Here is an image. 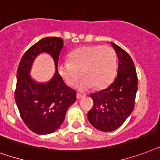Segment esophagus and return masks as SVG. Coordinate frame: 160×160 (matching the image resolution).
Instances as JSON below:
<instances>
[{"instance_id":"34e87169","label":"esophagus","mask_w":160,"mask_h":160,"mask_svg":"<svg viewBox=\"0 0 160 160\" xmlns=\"http://www.w3.org/2000/svg\"><path fill=\"white\" fill-rule=\"evenodd\" d=\"M84 96H85L84 94L79 93V92H78V93H77V98H78V99H81V98H82Z\"/></svg>"}]
</instances>
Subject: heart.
I'll list each match as a JSON object with an SVG mask.
<instances>
[{"mask_svg": "<svg viewBox=\"0 0 160 160\" xmlns=\"http://www.w3.org/2000/svg\"><path fill=\"white\" fill-rule=\"evenodd\" d=\"M69 61L61 62L58 72L69 86L78 85L80 91H86L95 86L102 88L109 83L117 68L114 50L108 46H89L78 48L69 55Z\"/></svg>", "mask_w": 160, "mask_h": 160, "instance_id": "1", "label": "heart"}]
</instances>
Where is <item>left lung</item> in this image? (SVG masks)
<instances>
[{
  "mask_svg": "<svg viewBox=\"0 0 160 160\" xmlns=\"http://www.w3.org/2000/svg\"><path fill=\"white\" fill-rule=\"evenodd\" d=\"M118 59V74L106 88L90 95L93 106L88 118L95 128L112 132L124 122L133 112L138 89V78L132 58L123 49L110 42Z\"/></svg>",
  "mask_w": 160,
  "mask_h": 160,
  "instance_id": "obj_1",
  "label": "left lung"
}]
</instances>
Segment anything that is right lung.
Wrapping results in <instances>:
<instances>
[{
  "label": "right lung",
  "mask_w": 160,
  "mask_h": 160,
  "mask_svg": "<svg viewBox=\"0 0 160 160\" xmlns=\"http://www.w3.org/2000/svg\"><path fill=\"white\" fill-rule=\"evenodd\" d=\"M63 45L60 38L41 39L25 52L17 69L16 103L25 124L41 135L59 128L67 110L76 101V92L67 86L58 70ZM42 53L53 58L56 70L53 78L44 83L36 81L29 74L34 61Z\"/></svg>",
  "instance_id": "1"
}]
</instances>
